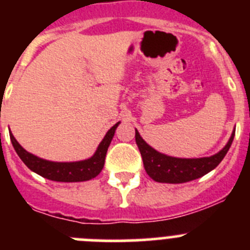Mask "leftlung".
Listing matches in <instances>:
<instances>
[{
  "mask_svg": "<svg viewBox=\"0 0 250 250\" xmlns=\"http://www.w3.org/2000/svg\"><path fill=\"white\" fill-rule=\"evenodd\" d=\"M235 130L231 134L230 139L224 147L215 155L208 158L198 159H182L167 156L165 154L156 151L144 139L141 138L138 130L135 129V140L140 150L144 167L147 175L158 183H169V184H180L190 180L202 178L219 165L220 161L227 155L231 143H233Z\"/></svg>",
  "mask_w": 250,
  "mask_h": 250,
  "instance_id": "1",
  "label": "left lung"
}]
</instances>
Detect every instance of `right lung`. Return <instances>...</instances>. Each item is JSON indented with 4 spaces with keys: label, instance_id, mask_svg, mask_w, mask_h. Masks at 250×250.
<instances>
[{
    "label": "right lung",
    "instance_id": "right-lung-1",
    "mask_svg": "<svg viewBox=\"0 0 250 250\" xmlns=\"http://www.w3.org/2000/svg\"><path fill=\"white\" fill-rule=\"evenodd\" d=\"M119 124L120 123L115 124L114 126L106 132L105 138L99 144L98 150L95 151L91 158L81 161H74V163H56V161H48L45 159H41L34 154H31V152L26 151L17 143V140L11 132L10 138L17 155L25 163L26 167L32 170L34 173L39 174L46 179H50V180H54V182H86V180H90V179L98 176L103 170L107 147H109L110 143L114 138L115 130H116Z\"/></svg>",
    "mask_w": 250,
    "mask_h": 250
}]
</instances>
